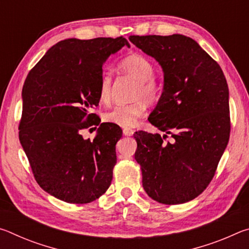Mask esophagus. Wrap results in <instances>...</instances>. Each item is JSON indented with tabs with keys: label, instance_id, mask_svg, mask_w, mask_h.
Returning <instances> with one entry per match:
<instances>
[{
	"label": "esophagus",
	"instance_id": "esophagus-1",
	"mask_svg": "<svg viewBox=\"0 0 249 249\" xmlns=\"http://www.w3.org/2000/svg\"><path fill=\"white\" fill-rule=\"evenodd\" d=\"M123 134L125 135V136H132V135L134 134V129H132V128H124L123 129Z\"/></svg>",
	"mask_w": 249,
	"mask_h": 249
}]
</instances>
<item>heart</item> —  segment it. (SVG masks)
I'll return each instance as SVG.
<instances>
[{
  "label": "heart",
  "instance_id": "1",
  "mask_svg": "<svg viewBox=\"0 0 249 249\" xmlns=\"http://www.w3.org/2000/svg\"><path fill=\"white\" fill-rule=\"evenodd\" d=\"M119 68L123 72L137 80L133 99L134 102L117 105L111 111L104 114V120L111 124H115L121 127L129 128L137 123L138 120L145 114L146 102L153 103L158 99L160 93L159 84L155 81L153 75L155 73L154 65L146 57L138 53H133L125 57L120 62ZM99 98L102 103H108L112 98V77L107 72L101 75Z\"/></svg>",
  "mask_w": 249,
  "mask_h": 249
}]
</instances>
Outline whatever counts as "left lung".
Wrapping results in <instances>:
<instances>
[{
    "instance_id": "8db88e82",
    "label": "left lung",
    "mask_w": 249,
    "mask_h": 249,
    "mask_svg": "<svg viewBox=\"0 0 249 249\" xmlns=\"http://www.w3.org/2000/svg\"><path fill=\"white\" fill-rule=\"evenodd\" d=\"M163 71L148 121L165 134L136 132L142 187L162 204L185 203L208 187L230 140L229 87L221 67L190 37L129 36ZM171 134V142H165Z\"/></svg>"
}]
</instances>
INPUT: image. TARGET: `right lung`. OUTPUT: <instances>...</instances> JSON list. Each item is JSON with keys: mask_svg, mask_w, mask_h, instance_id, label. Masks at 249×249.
<instances>
[{"mask_svg": "<svg viewBox=\"0 0 249 249\" xmlns=\"http://www.w3.org/2000/svg\"><path fill=\"white\" fill-rule=\"evenodd\" d=\"M124 46L123 37L61 40L25 80L19 142L37 183L59 200L90 203L111 185L122 129L89 111L100 102L103 64ZM92 124L96 137L84 140L82 129Z\"/></svg>", "mask_w": 249, "mask_h": 249, "instance_id": "obj_1", "label": "right lung"}]
</instances>
